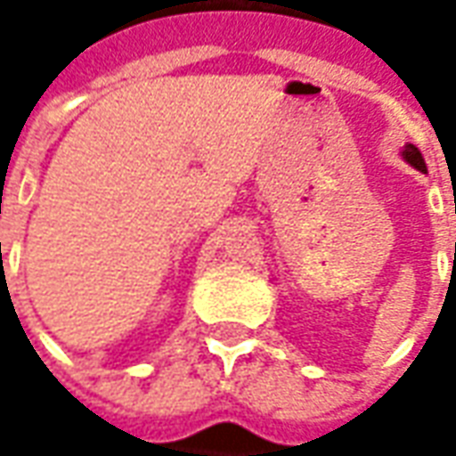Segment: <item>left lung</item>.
<instances>
[{"label":"left lung","mask_w":456,"mask_h":456,"mask_svg":"<svg viewBox=\"0 0 456 456\" xmlns=\"http://www.w3.org/2000/svg\"><path fill=\"white\" fill-rule=\"evenodd\" d=\"M401 157L413 167V169H419V172H427V165H424V157H421V151L416 150L413 144H406L403 150H401Z\"/></svg>","instance_id":"8db88e82"}]
</instances>
